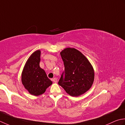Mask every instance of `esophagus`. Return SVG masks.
<instances>
[{
    "label": "esophagus",
    "mask_w": 125,
    "mask_h": 125,
    "mask_svg": "<svg viewBox=\"0 0 125 125\" xmlns=\"http://www.w3.org/2000/svg\"><path fill=\"white\" fill-rule=\"evenodd\" d=\"M52 80H53V82H54V83H57V79L56 78H54L52 79Z\"/></svg>",
    "instance_id": "34e87169"
}]
</instances>
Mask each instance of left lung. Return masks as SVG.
<instances>
[{"label": "left lung", "mask_w": 125, "mask_h": 125, "mask_svg": "<svg viewBox=\"0 0 125 125\" xmlns=\"http://www.w3.org/2000/svg\"><path fill=\"white\" fill-rule=\"evenodd\" d=\"M65 70L58 84L66 93L78 96L90 89L94 81L93 67L85 56L74 48H66L60 52Z\"/></svg>", "instance_id": "obj_1"}]
</instances>
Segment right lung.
Segmentation results:
<instances>
[{"label": "right lung", "instance_id": "obj_1", "mask_svg": "<svg viewBox=\"0 0 125 125\" xmlns=\"http://www.w3.org/2000/svg\"><path fill=\"white\" fill-rule=\"evenodd\" d=\"M40 51L30 56L25 65L21 75L22 83L29 93L38 96L44 93L52 82L47 77L45 71L40 67Z\"/></svg>", "mask_w": 125, "mask_h": 125}]
</instances>
